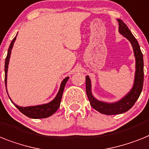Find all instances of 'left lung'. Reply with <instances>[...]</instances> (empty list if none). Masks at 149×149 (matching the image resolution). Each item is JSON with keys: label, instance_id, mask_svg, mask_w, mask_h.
<instances>
[{"label": "left lung", "instance_id": "1", "mask_svg": "<svg viewBox=\"0 0 149 149\" xmlns=\"http://www.w3.org/2000/svg\"><path fill=\"white\" fill-rule=\"evenodd\" d=\"M119 23V33L130 42L133 49L136 58V72L132 89L127 94L120 100L113 103H107L96 99L91 92V81L89 76H86V93L90 104L94 110L105 115H116L123 113L131 109L141 94L144 81V62L143 55L140 49L137 39L134 37L127 26L120 19H117Z\"/></svg>", "mask_w": 149, "mask_h": 149}]
</instances>
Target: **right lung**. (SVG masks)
<instances>
[{"label":"right lung","mask_w":149,"mask_h":149,"mask_svg":"<svg viewBox=\"0 0 149 149\" xmlns=\"http://www.w3.org/2000/svg\"><path fill=\"white\" fill-rule=\"evenodd\" d=\"M17 36L13 39V40L11 41V43L8 49V52H7V55L5 59V65H4V72H5V86L6 90H7V70H8V65H9L10 58L11 50L13 49V43L15 42L16 39H17ZM69 77H66L65 79L61 81V85H60V88L58 90V94H56L55 97L54 98L52 101L49 103L45 104H41V105H36V106H30V107H19V106L17 105L12 101V100L10 99L11 102L15 105L16 107L22 113L24 114L25 116H28L32 119H42V118H47L49 116H52V114H54L55 112L57 111V110L59 108L60 103H61V100L62 97V94H63L64 89H65V86L66 84V82L68 81Z\"/></svg>","instance_id":"obj_1"}]
</instances>
